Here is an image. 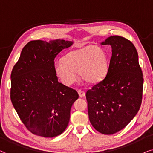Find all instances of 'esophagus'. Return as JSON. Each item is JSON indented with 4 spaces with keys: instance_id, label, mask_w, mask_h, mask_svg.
<instances>
[{
    "instance_id": "obj_1",
    "label": "esophagus",
    "mask_w": 153,
    "mask_h": 153,
    "mask_svg": "<svg viewBox=\"0 0 153 153\" xmlns=\"http://www.w3.org/2000/svg\"><path fill=\"white\" fill-rule=\"evenodd\" d=\"M78 94H79V96H80V97H84L85 96V91H82V90H78Z\"/></svg>"
}]
</instances>
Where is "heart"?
<instances>
[{
	"label": "heart",
	"instance_id": "1",
	"mask_svg": "<svg viewBox=\"0 0 153 153\" xmlns=\"http://www.w3.org/2000/svg\"><path fill=\"white\" fill-rule=\"evenodd\" d=\"M108 71L106 54L102 49L87 45L71 50L54 65V72L64 85L76 80V72L87 84H97L103 80Z\"/></svg>",
	"mask_w": 153,
	"mask_h": 153
}]
</instances>
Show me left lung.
Returning a JSON list of instances; mask_svg holds the SVG:
<instances>
[{"instance_id": "obj_1", "label": "left lung", "mask_w": 153, "mask_h": 153, "mask_svg": "<svg viewBox=\"0 0 153 153\" xmlns=\"http://www.w3.org/2000/svg\"><path fill=\"white\" fill-rule=\"evenodd\" d=\"M101 45L111 46L112 56L105 78L87 91L88 115L97 131L113 134L124 129L140 108L143 73L130 40L113 36Z\"/></svg>"}]
</instances>
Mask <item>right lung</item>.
<instances>
[{
	"instance_id": "obj_1",
	"label": "right lung",
	"mask_w": 153,
	"mask_h": 153,
	"mask_svg": "<svg viewBox=\"0 0 153 153\" xmlns=\"http://www.w3.org/2000/svg\"><path fill=\"white\" fill-rule=\"evenodd\" d=\"M72 45L59 39L28 42L12 71V103L27 129L37 136L54 137L68 125L71 106L79 96L58 82L54 60Z\"/></svg>"
}]
</instances>
